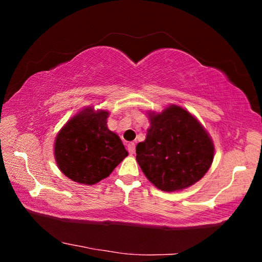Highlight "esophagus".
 I'll return each instance as SVG.
<instances>
[{"instance_id": "1", "label": "esophagus", "mask_w": 262, "mask_h": 262, "mask_svg": "<svg viewBox=\"0 0 262 262\" xmlns=\"http://www.w3.org/2000/svg\"><path fill=\"white\" fill-rule=\"evenodd\" d=\"M127 150L128 152H129L130 155H133L135 152V143H133V142H130V143L127 144Z\"/></svg>"}]
</instances>
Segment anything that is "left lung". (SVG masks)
Returning a JSON list of instances; mask_svg holds the SVG:
<instances>
[{"mask_svg": "<svg viewBox=\"0 0 262 262\" xmlns=\"http://www.w3.org/2000/svg\"><path fill=\"white\" fill-rule=\"evenodd\" d=\"M150 128L136 145V161L150 183L164 192L181 190L207 173L214 159V143L188 111L170 105L149 113Z\"/></svg>", "mask_w": 262, "mask_h": 262, "instance_id": "8db88e82", "label": "left lung"}]
</instances>
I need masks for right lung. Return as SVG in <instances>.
Returning <instances> with one entry per match:
<instances>
[{"instance_id": "1", "label": "right lung", "mask_w": 262, "mask_h": 262, "mask_svg": "<svg viewBox=\"0 0 262 262\" xmlns=\"http://www.w3.org/2000/svg\"><path fill=\"white\" fill-rule=\"evenodd\" d=\"M107 111L86 107L59 132L54 156L69 179L83 185L97 184L128 156L120 137L107 128Z\"/></svg>"}]
</instances>
